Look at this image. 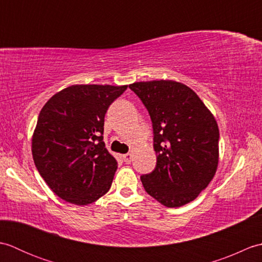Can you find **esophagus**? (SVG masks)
I'll return each mask as SVG.
<instances>
[{"mask_svg": "<svg viewBox=\"0 0 262 262\" xmlns=\"http://www.w3.org/2000/svg\"><path fill=\"white\" fill-rule=\"evenodd\" d=\"M122 159H124V161H125L126 163H130L132 160H133V155L130 153L124 154V155H122Z\"/></svg>", "mask_w": 262, "mask_h": 262, "instance_id": "34e87169", "label": "esophagus"}]
</instances>
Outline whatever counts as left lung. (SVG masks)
Wrapping results in <instances>:
<instances>
[{
	"instance_id": "8db88e82",
	"label": "left lung",
	"mask_w": 262,
	"mask_h": 262,
	"mask_svg": "<svg viewBox=\"0 0 262 262\" xmlns=\"http://www.w3.org/2000/svg\"><path fill=\"white\" fill-rule=\"evenodd\" d=\"M129 89L145 105L153 127L157 166L141 177L144 189L166 207L192 202L219 164L220 130L213 114L179 82H135Z\"/></svg>"
}]
</instances>
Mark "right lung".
I'll return each instance as SVG.
<instances>
[{
	"label": "right lung",
	"mask_w": 262,
	"mask_h": 262,
	"mask_svg": "<svg viewBox=\"0 0 262 262\" xmlns=\"http://www.w3.org/2000/svg\"><path fill=\"white\" fill-rule=\"evenodd\" d=\"M127 85L76 84L57 92L38 116L32 158L59 198L89 205L107 193L117 161L103 143L104 116Z\"/></svg>",
	"instance_id": "1"
}]
</instances>
